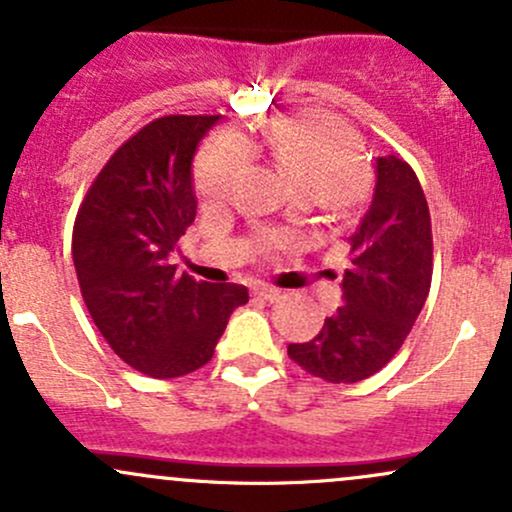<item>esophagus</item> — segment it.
I'll list each match as a JSON object with an SVG mask.
<instances>
[{
    "label": "esophagus",
    "mask_w": 512,
    "mask_h": 512,
    "mask_svg": "<svg viewBox=\"0 0 512 512\" xmlns=\"http://www.w3.org/2000/svg\"><path fill=\"white\" fill-rule=\"evenodd\" d=\"M252 292H255L257 297H260V299H265V301H277L279 297H282V292H279V289H274V287H267V284H257V287L252 289Z\"/></svg>",
    "instance_id": "1"
}]
</instances>
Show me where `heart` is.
Segmentation results:
<instances>
[{"mask_svg":"<svg viewBox=\"0 0 512 512\" xmlns=\"http://www.w3.org/2000/svg\"><path fill=\"white\" fill-rule=\"evenodd\" d=\"M250 149H265L304 193H351L363 179L360 147L351 129L324 112H292L267 122L250 142L223 132L208 144L196 171L198 191L208 206H223L233 198L252 159Z\"/></svg>","mask_w":512,"mask_h":512,"instance_id":"1","label":"heart"}]
</instances>
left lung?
<instances>
[{
	"mask_svg": "<svg viewBox=\"0 0 512 512\" xmlns=\"http://www.w3.org/2000/svg\"><path fill=\"white\" fill-rule=\"evenodd\" d=\"M343 306L306 343L287 353L326 383H358L385 368L412 331L432 284V218L417 174L405 159H375L368 213L348 238Z\"/></svg>",
	"mask_w": 512,
	"mask_h": 512,
	"instance_id": "1",
	"label": "left lung"
}]
</instances>
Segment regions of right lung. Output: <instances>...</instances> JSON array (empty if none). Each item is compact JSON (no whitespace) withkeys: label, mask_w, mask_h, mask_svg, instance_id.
<instances>
[{"label":"right lung","mask_w":512,"mask_h":512,"mask_svg":"<svg viewBox=\"0 0 512 512\" xmlns=\"http://www.w3.org/2000/svg\"><path fill=\"white\" fill-rule=\"evenodd\" d=\"M220 115H166L127 139L95 176L73 225L80 292L110 348L149 378L213 358L242 284L196 282L169 265L196 218L191 164Z\"/></svg>","instance_id":"right-lung-1"}]
</instances>
